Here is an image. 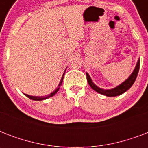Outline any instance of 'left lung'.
I'll return each mask as SVG.
<instances>
[{
	"label": "left lung",
	"mask_w": 148,
	"mask_h": 148,
	"mask_svg": "<svg viewBox=\"0 0 148 148\" xmlns=\"http://www.w3.org/2000/svg\"><path fill=\"white\" fill-rule=\"evenodd\" d=\"M139 68H140V59H138V63L136 64V67L134 70V71L132 72V74H131V76L129 77L127 79L126 81H124L123 83L117 86L116 88H112V89H108V90H104V89H101V88H98L97 85H95V84L93 83L92 80L90 78V75L86 73V76H87V80L89 84V85L90 86V88L94 89L95 91H97V93L101 94V95H106L108 97H115V96H118L122 94H124V92H126L127 90H128L129 88H131V87L134 84V81H135L137 76H138V71H139Z\"/></svg>",
	"instance_id": "left-lung-1"
}]
</instances>
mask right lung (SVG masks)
Listing matches in <instances>:
<instances>
[{
  "label": "right lung",
  "mask_w": 148,
  "mask_h": 148,
  "mask_svg": "<svg viewBox=\"0 0 148 148\" xmlns=\"http://www.w3.org/2000/svg\"><path fill=\"white\" fill-rule=\"evenodd\" d=\"M64 73L63 74V76H62V77H61V80H60V83H59V84H58V88H56L55 90H53V92L51 93L50 95H47V96H41V97H37V96H31V95H25V94H24V95H26V96L27 97H29V98H30V99H31V100H34V101H42V100H45V99H47V98H49V97H53V95H55L56 93H57L58 91V90L60 89V86H61V84H62L63 78H64Z\"/></svg>",
  "instance_id": "1"
}]
</instances>
